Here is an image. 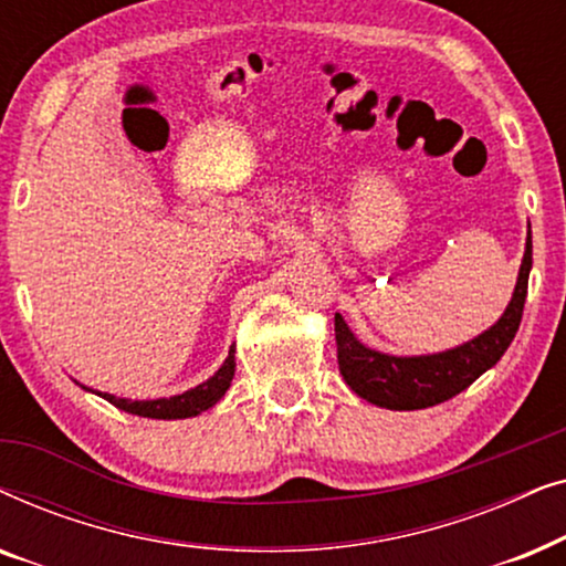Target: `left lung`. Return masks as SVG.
Wrapping results in <instances>:
<instances>
[{"label":"left lung","mask_w":566,"mask_h":566,"mask_svg":"<svg viewBox=\"0 0 566 566\" xmlns=\"http://www.w3.org/2000/svg\"><path fill=\"white\" fill-rule=\"evenodd\" d=\"M533 265L531 229L525 239V254L517 273L515 293L497 324L453 350L432 355H386L370 350L353 335L345 319L335 314L337 363L345 384L370 405L386 409H424L469 389L484 370H490L513 343L523 319V304L528 296V273Z\"/></svg>","instance_id":"1"}]
</instances>
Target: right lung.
Listing matches in <instances>:
<instances>
[{"label":"right lung","mask_w":566,"mask_h":566,"mask_svg":"<svg viewBox=\"0 0 566 566\" xmlns=\"http://www.w3.org/2000/svg\"><path fill=\"white\" fill-rule=\"evenodd\" d=\"M234 345H231L229 358L223 360V366L216 370V374L208 378V381L198 384L196 389L177 394V397L169 399H146V401H130V399H120L113 397V394H99V397L111 401L123 412L138 415V417H151V420H182V417H196L200 412H206L208 407H213L219 401L227 389L231 386V378H234ZM92 391V389H90Z\"/></svg>","instance_id":"right-lung-1"}]
</instances>
